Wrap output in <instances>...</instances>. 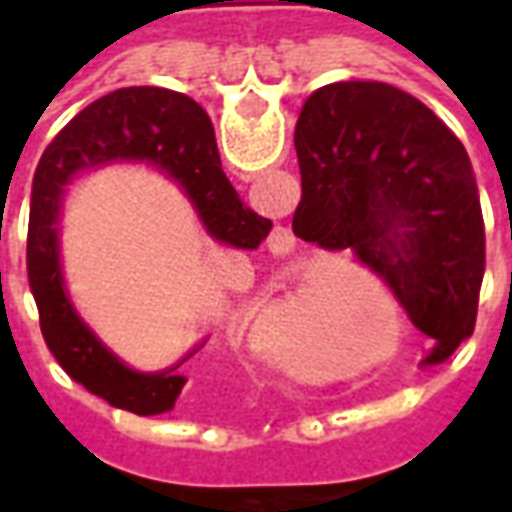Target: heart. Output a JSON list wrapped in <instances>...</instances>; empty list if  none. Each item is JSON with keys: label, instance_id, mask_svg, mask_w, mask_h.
I'll return each instance as SVG.
<instances>
[{"label": "heart", "instance_id": "heart-1", "mask_svg": "<svg viewBox=\"0 0 512 512\" xmlns=\"http://www.w3.org/2000/svg\"><path fill=\"white\" fill-rule=\"evenodd\" d=\"M373 290H376L378 299L386 301L384 290L378 288V285H373ZM246 310H249L252 318H263L268 304L249 301ZM343 312L354 315L356 321H370V315H373V310L359 299L345 301ZM326 326H329V312L323 307L321 296H315L307 288H296L288 296V301L279 307L277 318H274L271 329L266 332L268 351H271V356L288 362V365H307L321 351Z\"/></svg>", "mask_w": 512, "mask_h": 512}]
</instances>
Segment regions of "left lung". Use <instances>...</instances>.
I'll return each instance as SVG.
<instances>
[{"label":"left lung","instance_id":"left-lung-1","mask_svg":"<svg viewBox=\"0 0 512 512\" xmlns=\"http://www.w3.org/2000/svg\"><path fill=\"white\" fill-rule=\"evenodd\" d=\"M301 202L293 233L354 249L378 271L439 365L474 332L485 230L461 139L414 95L384 82H334L296 123Z\"/></svg>","mask_w":512,"mask_h":512}]
</instances>
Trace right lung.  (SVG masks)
I'll return each mask as SVG.
<instances>
[{"label": "right lung", "mask_w": 512, "mask_h": 512, "mask_svg": "<svg viewBox=\"0 0 512 512\" xmlns=\"http://www.w3.org/2000/svg\"><path fill=\"white\" fill-rule=\"evenodd\" d=\"M109 164H150L189 197L213 241L257 249L271 219L246 208L227 180L205 109L164 87H123L98 98L54 136L35 169L29 208L27 271L40 332L62 370L109 406L153 417L175 408L186 376L178 367L139 373L106 348L73 310L60 257V211L73 180Z\"/></svg>", "instance_id": "obj_1"}]
</instances>
